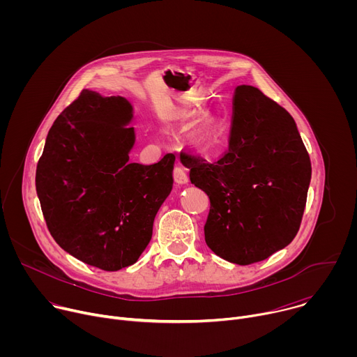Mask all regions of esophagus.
<instances>
[{
    "label": "esophagus",
    "mask_w": 357,
    "mask_h": 357,
    "mask_svg": "<svg viewBox=\"0 0 357 357\" xmlns=\"http://www.w3.org/2000/svg\"><path fill=\"white\" fill-rule=\"evenodd\" d=\"M174 178H175V182L179 183V185H186L189 182V176H188V172L186 169L182 167V165H176L175 169H174Z\"/></svg>",
    "instance_id": "1"
}]
</instances>
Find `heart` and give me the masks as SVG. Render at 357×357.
I'll use <instances>...</instances> for the list:
<instances>
[{"instance_id": "b5f03b06", "label": "heart", "mask_w": 357, "mask_h": 357, "mask_svg": "<svg viewBox=\"0 0 357 357\" xmlns=\"http://www.w3.org/2000/svg\"><path fill=\"white\" fill-rule=\"evenodd\" d=\"M205 131H208V130H205Z\"/></svg>"}]
</instances>
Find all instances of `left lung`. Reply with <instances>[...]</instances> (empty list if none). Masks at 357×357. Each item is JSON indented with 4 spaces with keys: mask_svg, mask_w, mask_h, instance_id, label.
<instances>
[{
    "mask_svg": "<svg viewBox=\"0 0 357 357\" xmlns=\"http://www.w3.org/2000/svg\"><path fill=\"white\" fill-rule=\"evenodd\" d=\"M229 151L218 161L181 154L211 211L205 240L216 256L247 266L287 247L299 230L311 160L291 114L257 87H236Z\"/></svg>",
    "mask_w": 357,
    "mask_h": 357,
    "instance_id": "obj_1",
    "label": "left lung"
}]
</instances>
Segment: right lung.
<instances>
[{
  "mask_svg": "<svg viewBox=\"0 0 357 357\" xmlns=\"http://www.w3.org/2000/svg\"><path fill=\"white\" fill-rule=\"evenodd\" d=\"M130 101L83 90L50 127L36 167L46 226L75 259L105 271L137 263L174 186L175 155L128 162L135 132Z\"/></svg>",
  "mask_w": 357,
  "mask_h": 357,
  "instance_id": "add662e5",
  "label": "right lung"
}]
</instances>
